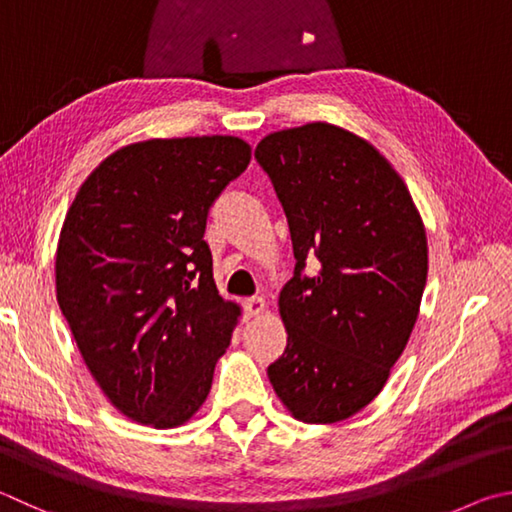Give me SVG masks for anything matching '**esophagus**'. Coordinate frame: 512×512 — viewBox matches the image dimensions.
Instances as JSON below:
<instances>
[{
  "label": "esophagus",
  "instance_id": "34e87169",
  "mask_svg": "<svg viewBox=\"0 0 512 512\" xmlns=\"http://www.w3.org/2000/svg\"><path fill=\"white\" fill-rule=\"evenodd\" d=\"M264 309H266L264 297H248V300H244V311H246V315H250V318H253V315L264 313Z\"/></svg>",
  "mask_w": 512,
  "mask_h": 512
}]
</instances>
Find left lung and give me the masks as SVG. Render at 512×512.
<instances>
[{
	"mask_svg": "<svg viewBox=\"0 0 512 512\" xmlns=\"http://www.w3.org/2000/svg\"><path fill=\"white\" fill-rule=\"evenodd\" d=\"M255 159L295 255L280 293L288 340L268 378L297 421L336 423L374 401L410 340L427 280L423 221L385 156L340 127L268 134ZM309 256L321 262L313 278Z\"/></svg>",
	"mask_w": 512,
	"mask_h": 512,
	"instance_id": "left-lung-1",
	"label": "left lung"
}]
</instances>
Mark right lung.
Returning a JSON list of instances; mask_svg holds the SVG:
<instances>
[{
	"instance_id": "right-lung-1",
	"label": "right lung",
	"mask_w": 512,
	"mask_h": 512,
	"mask_svg": "<svg viewBox=\"0 0 512 512\" xmlns=\"http://www.w3.org/2000/svg\"><path fill=\"white\" fill-rule=\"evenodd\" d=\"M248 163L235 136L134 143L89 174L67 212L58 304L91 376L136 423L176 427L208 398L239 306L219 295L203 235Z\"/></svg>"
}]
</instances>
